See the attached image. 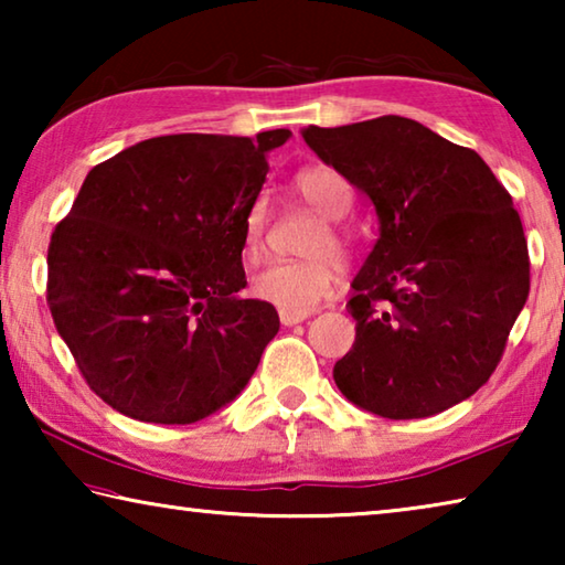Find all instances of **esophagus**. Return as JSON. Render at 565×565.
I'll return each instance as SVG.
<instances>
[{
	"mask_svg": "<svg viewBox=\"0 0 565 565\" xmlns=\"http://www.w3.org/2000/svg\"><path fill=\"white\" fill-rule=\"evenodd\" d=\"M279 319H281L284 327H296V323H301V321L309 319V313H303V311H286V309H281V311H279Z\"/></svg>",
	"mask_w": 565,
	"mask_h": 565,
	"instance_id": "1",
	"label": "esophagus"
}]
</instances>
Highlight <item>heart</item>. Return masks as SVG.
Listing matches in <instances>:
<instances>
[{
  "label": "heart",
  "instance_id": "1",
  "mask_svg": "<svg viewBox=\"0 0 565 565\" xmlns=\"http://www.w3.org/2000/svg\"><path fill=\"white\" fill-rule=\"evenodd\" d=\"M294 191L306 206L327 218L306 246L313 254L301 262H274L252 276V294L256 299L286 311H309L331 296L337 286L339 262L332 254L347 259L351 238L341 228V218L351 212L353 189L339 169L327 164H311L296 171ZM266 236V204L254 202L244 214L242 242L246 259H259L264 254Z\"/></svg>",
  "mask_w": 565,
  "mask_h": 565
}]
</instances>
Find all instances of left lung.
<instances>
[{
  "instance_id": "1",
  "label": "left lung",
  "mask_w": 565,
  "mask_h": 565,
  "mask_svg": "<svg viewBox=\"0 0 565 565\" xmlns=\"http://www.w3.org/2000/svg\"><path fill=\"white\" fill-rule=\"evenodd\" d=\"M301 134L379 216L351 284L356 341L333 366L339 391L394 420L461 404L491 379L529 299V246L511 194L473 149L414 119Z\"/></svg>"
}]
</instances>
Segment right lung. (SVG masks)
<instances>
[{"instance_id": "add662e5", "label": "right lung", "mask_w": 565, "mask_h": 565, "mask_svg": "<svg viewBox=\"0 0 565 565\" xmlns=\"http://www.w3.org/2000/svg\"><path fill=\"white\" fill-rule=\"evenodd\" d=\"M291 137L169 134L94 167L56 224L46 303L84 381L119 414L194 424L242 394L276 331L244 299L242 226Z\"/></svg>"}]
</instances>
